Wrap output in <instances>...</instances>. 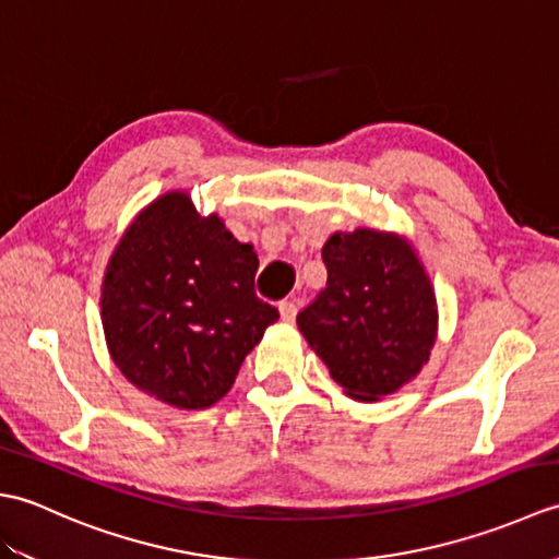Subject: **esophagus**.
I'll use <instances>...</instances> for the list:
<instances>
[{"mask_svg":"<svg viewBox=\"0 0 559 559\" xmlns=\"http://www.w3.org/2000/svg\"><path fill=\"white\" fill-rule=\"evenodd\" d=\"M278 312H281V319L286 324H293V319H295V314H298V305H295V300H283L281 305H278Z\"/></svg>","mask_w":559,"mask_h":559,"instance_id":"esophagus-1","label":"esophagus"}]
</instances>
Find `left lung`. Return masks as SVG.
Returning a JSON list of instances; mask_svg holds the SVG:
<instances>
[{
    "instance_id": "obj_1",
    "label": "left lung",
    "mask_w": 559,
    "mask_h": 559,
    "mask_svg": "<svg viewBox=\"0 0 559 559\" xmlns=\"http://www.w3.org/2000/svg\"><path fill=\"white\" fill-rule=\"evenodd\" d=\"M326 288L298 329L353 401L374 403L413 382L437 341L432 281L406 235L355 228L322 247Z\"/></svg>"
}]
</instances>
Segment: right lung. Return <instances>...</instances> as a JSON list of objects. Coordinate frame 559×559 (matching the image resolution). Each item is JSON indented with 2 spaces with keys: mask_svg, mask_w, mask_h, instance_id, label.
Instances as JSON below:
<instances>
[{
  "mask_svg": "<svg viewBox=\"0 0 559 559\" xmlns=\"http://www.w3.org/2000/svg\"><path fill=\"white\" fill-rule=\"evenodd\" d=\"M259 259L218 213L201 216L185 189L153 199L105 266L100 322L129 384L180 411H201L235 384L240 365L278 322L254 293Z\"/></svg>",
  "mask_w": 559,
  "mask_h": 559,
  "instance_id": "right-lung-1",
  "label": "right lung"
}]
</instances>
